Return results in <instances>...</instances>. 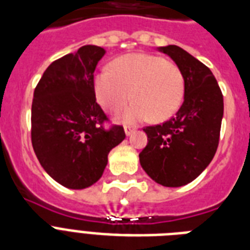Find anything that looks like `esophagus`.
Listing matches in <instances>:
<instances>
[{"label": "esophagus", "mask_w": 250, "mask_h": 250, "mask_svg": "<svg viewBox=\"0 0 250 250\" xmlns=\"http://www.w3.org/2000/svg\"><path fill=\"white\" fill-rule=\"evenodd\" d=\"M124 130H125V134L126 135H131L133 133H134V127H131V126H125L124 127Z\"/></svg>", "instance_id": "34e87169"}]
</instances>
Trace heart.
Wrapping results in <instances>:
<instances>
[{
  "label": "heart",
  "mask_w": 250,
  "mask_h": 250,
  "mask_svg": "<svg viewBox=\"0 0 250 250\" xmlns=\"http://www.w3.org/2000/svg\"><path fill=\"white\" fill-rule=\"evenodd\" d=\"M94 90L99 104L117 112L130 97L134 99L123 113L125 123L151 119L161 123L175 115L185 97V79L178 65L149 54H127L117 58L111 72L94 77Z\"/></svg>",
  "instance_id": "heart-1"
}]
</instances>
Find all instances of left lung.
<instances>
[{
    "instance_id": "obj_1",
    "label": "left lung",
    "mask_w": 250,
    "mask_h": 250,
    "mask_svg": "<svg viewBox=\"0 0 250 250\" xmlns=\"http://www.w3.org/2000/svg\"><path fill=\"white\" fill-rule=\"evenodd\" d=\"M175 62L185 79V101L174 117L147 126L139 153L143 170L165 187L185 186L205 170L218 147L223 95L207 65L179 46L159 47Z\"/></svg>"
}]
</instances>
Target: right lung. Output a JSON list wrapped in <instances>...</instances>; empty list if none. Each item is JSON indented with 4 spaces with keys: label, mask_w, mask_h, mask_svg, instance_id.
Wrapping results in <instances>:
<instances>
[{
    "label": "right lung",
    "mask_w": 250,
    "mask_h": 250,
    "mask_svg": "<svg viewBox=\"0 0 250 250\" xmlns=\"http://www.w3.org/2000/svg\"><path fill=\"white\" fill-rule=\"evenodd\" d=\"M105 50L85 45L53 62L32 102V146L47 174L67 188L90 187L103 174L109 151L125 139L124 127L104 129L94 71Z\"/></svg>",
    "instance_id": "1"
}]
</instances>
